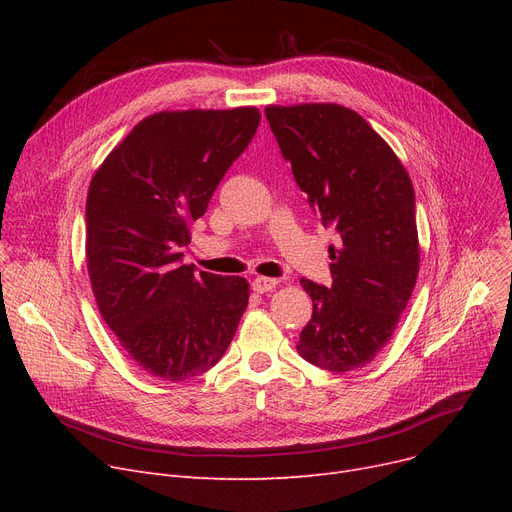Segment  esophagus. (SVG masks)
Wrapping results in <instances>:
<instances>
[{"label": "esophagus", "instance_id": "1", "mask_svg": "<svg viewBox=\"0 0 512 512\" xmlns=\"http://www.w3.org/2000/svg\"><path fill=\"white\" fill-rule=\"evenodd\" d=\"M253 290L255 292H259V294H263V292H270V290H274L276 286H278V280L276 278H263V276H259V278H255L253 280Z\"/></svg>", "mask_w": 512, "mask_h": 512}]
</instances>
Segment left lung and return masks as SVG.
I'll return each mask as SVG.
<instances>
[{"label": "left lung", "instance_id": "1", "mask_svg": "<svg viewBox=\"0 0 512 512\" xmlns=\"http://www.w3.org/2000/svg\"><path fill=\"white\" fill-rule=\"evenodd\" d=\"M265 118L309 205L340 236L330 247L332 286L301 280L313 315L297 351L336 373L365 367L392 338L419 274L409 172L344 105H267Z\"/></svg>", "mask_w": 512, "mask_h": 512}]
</instances>
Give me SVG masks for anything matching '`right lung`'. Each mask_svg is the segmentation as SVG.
Here are the masks:
<instances>
[{
	"label": "right lung",
	"mask_w": 512,
	"mask_h": 512,
	"mask_svg": "<svg viewBox=\"0 0 512 512\" xmlns=\"http://www.w3.org/2000/svg\"><path fill=\"white\" fill-rule=\"evenodd\" d=\"M259 120L253 105L157 112L91 178L85 251L95 301L153 378L182 382L211 369L249 305L245 278L197 274L180 251Z\"/></svg>",
	"instance_id": "obj_1"
}]
</instances>
